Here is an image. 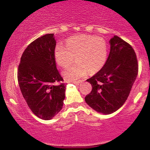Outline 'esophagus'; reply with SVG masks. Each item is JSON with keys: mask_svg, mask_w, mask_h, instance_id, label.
I'll list each match as a JSON object with an SVG mask.
<instances>
[{"mask_svg": "<svg viewBox=\"0 0 150 150\" xmlns=\"http://www.w3.org/2000/svg\"><path fill=\"white\" fill-rule=\"evenodd\" d=\"M73 83L75 84V85H79L81 83V81H77V82H74Z\"/></svg>", "mask_w": 150, "mask_h": 150, "instance_id": "obj_1", "label": "esophagus"}]
</instances>
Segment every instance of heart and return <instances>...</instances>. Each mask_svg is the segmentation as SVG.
<instances>
[{"instance_id":"b5f03b06","label":"heart","mask_w":150,"mask_h":150,"mask_svg":"<svg viewBox=\"0 0 150 150\" xmlns=\"http://www.w3.org/2000/svg\"><path fill=\"white\" fill-rule=\"evenodd\" d=\"M107 56L108 45L103 38L84 34L68 39L66 46L58 44L54 49L55 59L61 67L71 64L75 57L77 63L62 73L68 81L85 77L89 72H99L104 66Z\"/></svg>"}]
</instances>
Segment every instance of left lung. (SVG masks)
Segmentation results:
<instances>
[{
	"mask_svg": "<svg viewBox=\"0 0 150 150\" xmlns=\"http://www.w3.org/2000/svg\"><path fill=\"white\" fill-rule=\"evenodd\" d=\"M104 66L87 80L92 90L86 103L98 113L111 114L124 104L138 73L137 56L130 44L114 36Z\"/></svg>",
	"mask_w": 150,
	"mask_h": 150,
	"instance_id": "1",
	"label": "left lung"
}]
</instances>
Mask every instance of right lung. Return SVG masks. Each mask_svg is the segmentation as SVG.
Here are the masks:
<instances>
[{
    "label": "right lung",
    "instance_id": "obj_1",
    "mask_svg": "<svg viewBox=\"0 0 150 150\" xmlns=\"http://www.w3.org/2000/svg\"><path fill=\"white\" fill-rule=\"evenodd\" d=\"M56 45L54 34L38 38L26 48L18 67L22 96L32 112L43 120H51L59 113L65 97V85L55 61Z\"/></svg>",
    "mask_w": 150,
    "mask_h": 150
}]
</instances>
